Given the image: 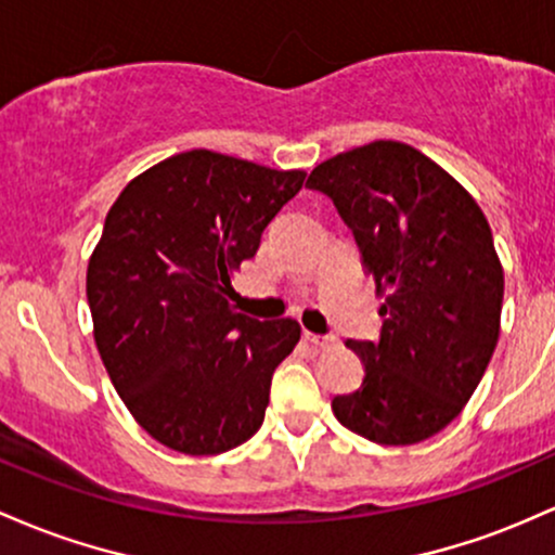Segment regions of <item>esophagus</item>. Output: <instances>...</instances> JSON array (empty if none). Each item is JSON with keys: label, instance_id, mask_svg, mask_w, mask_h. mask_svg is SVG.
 I'll return each instance as SVG.
<instances>
[{"label": "esophagus", "instance_id": "1", "mask_svg": "<svg viewBox=\"0 0 555 555\" xmlns=\"http://www.w3.org/2000/svg\"><path fill=\"white\" fill-rule=\"evenodd\" d=\"M304 340L317 348H333L338 344V338L335 335H317V333H309V330H304Z\"/></svg>", "mask_w": 555, "mask_h": 555}]
</instances>
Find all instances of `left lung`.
Returning a JSON list of instances; mask_svg holds the SVG:
<instances>
[{
	"mask_svg": "<svg viewBox=\"0 0 555 555\" xmlns=\"http://www.w3.org/2000/svg\"><path fill=\"white\" fill-rule=\"evenodd\" d=\"M375 278L379 340H348L361 388L333 398L338 422L379 446L433 438L462 414L501 333L503 267L482 209L443 167L372 141L311 170Z\"/></svg>",
	"mask_w": 555,
	"mask_h": 555,
	"instance_id": "8db88e82",
	"label": "left lung"
}]
</instances>
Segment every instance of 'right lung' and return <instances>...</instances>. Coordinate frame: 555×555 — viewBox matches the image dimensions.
I'll return each instance as SVG.
<instances>
[{"instance_id": "right-lung-1", "label": "right lung", "mask_w": 555, "mask_h": 555, "mask_svg": "<svg viewBox=\"0 0 555 555\" xmlns=\"http://www.w3.org/2000/svg\"><path fill=\"white\" fill-rule=\"evenodd\" d=\"M304 178L194 149L130 180L107 211L86 272L93 340L128 412L162 446L215 456L264 422L272 372L301 327L235 311L230 275Z\"/></svg>"}]
</instances>
